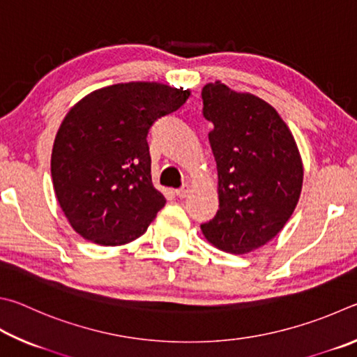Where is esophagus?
Returning <instances> with one entry per match:
<instances>
[{
    "instance_id": "1",
    "label": "esophagus",
    "mask_w": 357,
    "mask_h": 357,
    "mask_svg": "<svg viewBox=\"0 0 357 357\" xmlns=\"http://www.w3.org/2000/svg\"><path fill=\"white\" fill-rule=\"evenodd\" d=\"M175 195H177V197H178V199H185L186 196L190 195V185H185L183 188L177 190V191H175Z\"/></svg>"
}]
</instances>
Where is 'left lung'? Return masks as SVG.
<instances>
[{
  "mask_svg": "<svg viewBox=\"0 0 357 357\" xmlns=\"http://www.w3.org/2000/svg\"><path fill=\"white\" fill-rule=\"evenodd\" d=\"M204 116L218 169L220 210L202 234L221 251L246 254L271 241L296 208L304 167L279 112L221 81L202 89Z\"/></svg>",
  "mask_w": 357,
  "mask_h": 357,
  "instance_id": "1",
  "label": "left lung"
}]
</instances>
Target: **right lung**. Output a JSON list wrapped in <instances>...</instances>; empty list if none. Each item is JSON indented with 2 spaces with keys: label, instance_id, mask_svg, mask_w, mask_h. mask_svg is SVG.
Returning a JSON list of instances; mask_svg holds the SVG:
<instances>
[{
  "label": "right lung",
  "instance_id": "add662e5",
  "mask_svg": "<svg viewBox=\"0 0 357 357\" xmlns=\"http://www.w3.org/2000/svg\"><path fill=\"white\" fill-rule=\"evenodd\" d=\"M190 96L183 87L131 81L87 93L67 112L54 137L52 178L61 210L84 240L127 245L165 207L152 183L147 135Z\"/></svg>",
  "mask_w": 357,
  "mask_h": 357
}]
</instances>
